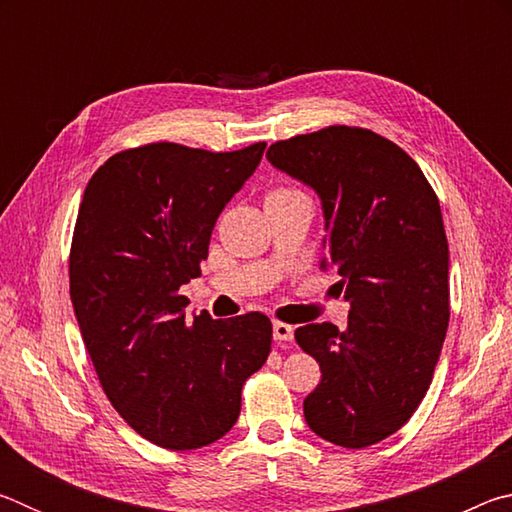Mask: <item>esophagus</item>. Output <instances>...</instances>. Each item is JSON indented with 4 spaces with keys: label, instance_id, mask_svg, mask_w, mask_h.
Listing matches in <instances>:
<instances>
[{
    "label": "esophagus",
    "instance_id": "34e87169",
    "mask_svg": "<svg viewBox=\"0 0 512 512\" xmlns=\"http://www.w3.org/2000/svg\"><path fill=\"white\" fill-rule=\"evenodd\" d=\"M273 339L280 341V343H287L293 339V327L287 323H280V320H275L273 323Z\"/></svg>",
    "mask_w": 512,
    "mask_h": 512
}]
</instances>
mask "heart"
<instances>
[{
    "mask_svg": "<svg viewBox=\"0 0 512 512\" xmlns=\"http://www.w3.org/2000/svg\"><path fill=\"white\" fill-rule=\"evenodd\" d=\"M280 192H291V189H280ZM273 194H277V192H273Z\"/></svg>",
    "mask_w": 512,
    "mask_h": 512,
    "instance_id": "1",
    "label": "heart"
}]
</instances>
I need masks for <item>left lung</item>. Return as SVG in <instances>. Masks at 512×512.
Segmentation results:
<instances>
[{
  "instance_id": "1",
  "label": "left lung",
  "mask_w": 512,
  "mask_h": 512,
  "mask_svg": "<svg viewBox=\"0 0 512 512\" xmlns=\"http://www.w3.org/2000/svg\"><path fill=\"white\" fill-rule=\"evenodd\" d=\"M277 171L314 189L325 219L323 268L350 302L348 329H296L318 361L305 420L329 443L361 449L395 433L429 391L449 323L443 214L418 164L372 131L329 126L275 142Z\"/></svg>"
}]
</instances>
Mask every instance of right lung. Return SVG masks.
<instances>
[{
	"label": "right lung",
	"mask_w": 512,
	"mask_h": 512,
	"mask_svg": "<svg viewBox=\"0 0 512 512\" xmlns=\"http://www.w3.org/2000/svg\"><path fill=\"white\" fill-rule=\"evenodd\" d=\"M264 149L149 144L112 155L85 187L69 255L74 314L108 400L164 449L223 438L271 352L264 314L189 320L178 291L201 275L214 223Z\"/></svg>",
	"instance_id": "obj_1"
}]
</instances>
